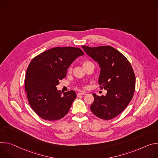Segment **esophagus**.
<instances>
[{
	"label": "esophagus",
	"mask_w": 158,
	"mask_h": 158,
	"mask_svg": "<svg viewBox=\"0 0 158 158\" xmlns=\"http://www.w3.org/2000/svg\"><path fill=\"white\" fill-rule=\"evenodd\" d=\"M86 95V93L85 92H79L77 94V97L81 96V95Z\"/></svg>",
	"instance_id": "1"
}]
</instances>
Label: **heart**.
<instances>
[{"mask_svg": "<svg viewBox=\"0 0 158 158\" xmlns=\"http://www.w3.org/2000/svg\"><path fill=\"white\" fill-rule=\"evenodd\" d=\"M91 63V62H90V61H84V62L83 63V66H84L85 65H86V64H89V63ZM72 67H69V69H68V71H69V72H72Z\"/></svg>", "mask_w": 158, "mask_h": 158, "instance_id": "heart-1", "label": "heart"}]
</instances>
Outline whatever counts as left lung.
Returning a JSON list of instances; mask_svg holds the SVG:
<instances>
[{
    "label": "left lung",
    "instance_id": "1",
    "mask_svg": "<svg viewBox=\"0 0 158 158\" xmlns=\"http://www.w3.org/2000/svg\"><path fill=\"white\" fill-rule=\"evenodd\" d=\"M82 48L99 64L100 89L107 90L106 96L92 94L94 101L90 109L100 118L112 119L125 110L133 97L135 77L132 67L128 60L112 46Z\"/></svg>",
    "mask_w": 158,
    "mask_h": 158
}]
</instances>
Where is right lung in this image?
I'll use <instances>...</instances> for the list:
<instances>
[{
  "label": "right lung",
  "instance_id": "right-lung-1",
  "mask_svg": "<svg viewBox=\"0 0 158 158\" xmlns=\"http://www.w3.org/2000/svg\"><path fill=\"white\" fill-rule=\"evenodd\" d=\"M83 51L75 47H56L45 51L30 62L25 77V90L32 109L45 120L64 117L77 97L75 91L62 95L56 85L66 75L67 69Z\"/></svg>",
  "mask_w": 158,
  "mask_h": 158
}]
</instances>
